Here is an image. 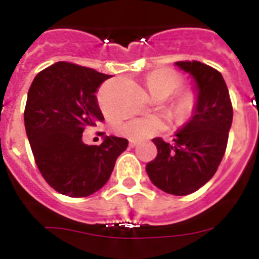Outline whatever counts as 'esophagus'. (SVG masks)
I'll list each match as a JSON object with an SVG mask.
<instances>
[{
    "instance_id": "1",
    "label": "esophagus",
    "mask_w": 259,
    "mask_h": 259,
    "mask_svg": "<svg viewBox=\"0 0 259 259\" xmlns=\"http://www.w3.org/2000/svg\"><path fill=\"white\" fill-rule=\"evenodd\" d=\"M137 144H139V143H137V141H134V140L130 141V146H132V148H134V146H136Z\"/></svg>"
}]
</instances>
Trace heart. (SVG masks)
I'll list each match as a JSON object with an SVG mask.
<instances>
[{
  "label": "heart",
  "mask_w": 259,
  "mask_h": 259,
  "mask_svg": "<svg viewBox=\"0 0 259 259\" xmlns=\"http://www.w3.org/2000/svg\"><path fill=\"white\" fill-rule=\"evenodd\" d=\"M145 85L153 97L164 96L167 98L179 88L180 76L171 70H164V68L155 70L146 76ZM194 107H196V96L192 92H185L176 100L174 111L179 119H187L193 113ZM167 128H168V120L166 118L159 115H149L122 123L116 127V131L131 140L143 141L166 131Z\"/></svg>",
  "instance_id": "heart-1"
}]
</instances>
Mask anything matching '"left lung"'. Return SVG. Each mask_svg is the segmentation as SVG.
Here are the masks:
<instances>
[{"label": "left lung", "mask_w": 259, "mask_h": 259, "mask_svg": "<svg viewBox=\"0 0 259 259\" xmlns=\"http://www.w3.org/2000/svg\"><path fill=\"white\" fill-rule=\"evenodd\" d=\"M175 66L193 80L196 107L188 122L175 132L172 144L153 139L157 157L145 168L157 188L187 196L214 176L226 152L233 111L221 72L197 61L175 62Z\"/></svg>", "instance_id": "8db88e82"}]
</instances>
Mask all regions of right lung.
<instances>
[{
    "instance_id": "right-lung-1",
    "label": "right lung",
    "mask_w": 259,
    "mask_h": 259,
    "mask_svg": "<svg viewBox=\"0 0 259 259\" xmlns=\"http://www.w3.org/2000/svg\"><path fill=\"white\" fill-rule=\"evenodd\" d=\"M111 77L67 62L36 75L29 87L24 125L36 164L48 184L61 194L87 197L109 180L127 139L105 136L100 146L83 143L85 128L102 122L95 93Z\"/></svg>"
}]
</instances>
